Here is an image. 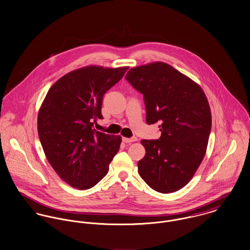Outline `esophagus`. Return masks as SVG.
<instances>
[{
	"label": "esophagus",
	"instance_id": "34e87169",
	"mask_svg": "<svg viewBox=\"0 0 250 250\" xmlns=\"http://www.w3.org/2000/svg\"><path fill=\"white\" fill-rule=\"evenodd\" d=\"M122 140H123V142H125V143H131V142H135L137 140V138L136 137H131V138H127V137H123L122 138Z\"/></svg>",
	"mask_w": 250,
	"mask_h": 250
}]
</instances>
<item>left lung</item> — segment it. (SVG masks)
I'll return each mask as SVG.
<instances>
[{
  "instance_id": "1",
  "label": "left lung",
  "mask_w": 250,
  "mask_h": 250,
  "mask_svg": "<svg viewBox=\"0 0 250 250\" xmlns=\"http://www.w3.org/2000/svg\"><path fill=\"white\" fill-rule=\"evenodd\" d=\"M126 80L144 96L146 122H160L157 140L142 139L146 150L138 174L152 189L167 194L191 181L205 158L212 117L199 84L169 64L132 68Z\"/></svg>"
}]
</instances>
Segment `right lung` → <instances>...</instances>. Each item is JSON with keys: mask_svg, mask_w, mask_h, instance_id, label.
<instances>
[{"mask_svg": "<svg viewBox=\"0 0 250 250\" xmlns=\"http://www.w3.org/2000/svg\"><path fill=\"white\" fill-rule=\"evenodd\" d=\"M128 67L87 66L72 70L48 90L39 109L38 135L56 174L79 190L90 189L108 173L121 136L92 128L103 118V96Z\"/></svg>", "mask_w": 250, "mask_h": 250, "instance_id": "obj_1", "label": "right lung"}]
</instances>
